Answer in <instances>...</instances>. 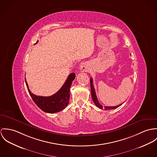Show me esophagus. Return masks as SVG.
Here are the masks:
<instances>
[{"instance_id":"34e87169","label":"esophagus","mask_w":157,"mask_h":157,"mask_svg":"<svg viewBox=\"0 0 157 157\" xmlns=\"http://www.w3.org/2000/svg\"><path fill=\"white\" fill-rule=\"evenodd\" d=\"M80 69H81V71H83V72L88 71V66H87V64L85 63H82V64L81 65V66H80Z\"/></svg>"}]
</instances>
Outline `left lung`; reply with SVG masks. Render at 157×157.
Masks as SVG:
<instances>
[{"label": "left lung", "mask_w": 157, "mask_h": 157, "mask_svg": "<svg viewBox=\"0 0 157 157\" xmlns=\"http://www.w3.org/2000/svg\"><path fill=\"white\" fill-rule=\"evenodd\" d=\"M90 86H91V97H92V99L94 102V103L95 104V105L99 108L101 109H103V106L102 105L100 104L99 101H98V99L97 98V96H96V92H95V90H94V88L93 86V79L92 78H90ZM122 104L119 105H117V106H104L105 109L107 110V109H115V108H117L118 107H119L121 105H122Z\"/></svg>", "instance_id": "obj_1"}]
</instances>
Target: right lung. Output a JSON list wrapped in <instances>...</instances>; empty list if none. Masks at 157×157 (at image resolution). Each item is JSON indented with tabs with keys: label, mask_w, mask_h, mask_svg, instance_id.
Listing matches in <instances>:
<instances>
[{
	"label": "right lung",
	"mask_w": 157,
	"mask_h": 157,
	"mask_svg": "<svg viewBox=\"0 0 157 157\" xmlns=\"http://www.w3.org/2000/svg\"><path fill=\"white\" fill-rule=\"evenodd\" d=\"M38 43V41L35 44ZM76 75L74 73L70 74L62 87L54 94L44 97L34 94L31 92L26 80L25 82L33 100L41 110L48 113H55L64 109L69 102L70 88Z\"/></svg>",
	"instance_id": "right-lung-1"
}]
</instances>
